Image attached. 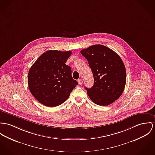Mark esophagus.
Here are the masks:
<instances>
[{
  "mask_svg": "<svg viewBox=\"0 0 155 155\" xmlns=\"http://www.w3.org/2000/svg\"><path fill=\"white\" fill-rule=\"evenodd\" d=\"M78 84H79L80 85H81L83 84V80L82 79H79V80H78Z\"/></svg>",
  "mask_w": 155,
  "mask_h": 155,
  "instance_id": "34e87169",
  "label": "esophagus"
}]
</instances>
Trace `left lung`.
<instances>
[{
  "instance_id": "left-lung-1",
  "label": "left lung",
  "mask_w": 155,
  "mask_h": 155,
  "mask_svg": "<svg viewBox=\"0 0 155 155\" xmlns=\"http://www.w3.org/2000/svg\"><path fill=\"white\" fill-rule=\"evenodd\" d=\"M87 60L94 77V85L85 87L87 94L95 104L106 106L122 94L126 80L124 64L114 51L102 45H95L81 51Z\"/></svg>"
}]
</instances>
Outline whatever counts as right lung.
<instances>
[{"mask_svg":"<svg viewBox=\"0 0 155 155\" xmlns=\"http://www.w3.org/2000/svg\"><path fill=\"white\" fill-rule=\"evenodd\" d=\"M71 51L49 50L42 54L28 72L30 92L47 107H56L69 97L78 82L72 77L71 68L65 62Z\"/></svg>","mask_w":155,"mask_h":155,"instance_id":"obj_1","label":"right lung"}]
</instances>
